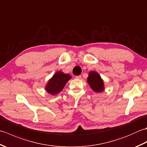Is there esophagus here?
Returning a JSON list of instances; mask_svg holds the SVG:
<instances>
[{"mask_svg":"<svg viewBox=\"0 0 147 147\" xmlns=\"http://www.w3.org/2000/svg\"><path fill=\"white\" fill-rule=\"evenodd\" d=\"M76 79H78V80H80L81 78H82V76H80H80H76Z\"/></svg>","mask_w":147,"mask_h":147,"instance_id":"obj_1","label":"esophagus"}]
</instances>
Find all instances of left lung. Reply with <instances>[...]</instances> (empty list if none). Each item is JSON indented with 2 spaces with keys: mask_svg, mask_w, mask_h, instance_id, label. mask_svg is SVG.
<instances>
[{
  "mask_svg": "<svg viewBox=\"0 0 147 147\" xmlns=\"http://www.w3.org/2000/svg\"><path fill=\"white\" fill-rule=\"evenodd\" d=\"M87 82L90 88L95 92L100 93L105 90L104 80L97 72L94 71H90L87 78Z\"/></svg>",
  "mask_w": 147,
  "mask_h": 147,
  "instance_id": "8db88e82",
  "label": "left lung"
}]
</instances>
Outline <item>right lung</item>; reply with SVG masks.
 I'll list each match as a JSON object with an SVG mask.
<instances>
[{"instance_id":"add662e5","label":"right lung","mask_w":147,"mask_h":147,"mask_svg":"<svg viewBox=\"0 0 147 147\" xmlns=\"http://www.w3.org/2000/svg\"><path fill=\"white\" fill-rule=\"evenodd\" d=\"M71 78L70 74L64 73L62 71L56 72L46 84L45 91L53 96L57 95L63 90L65 84L71 79Z\"/></svg>"}]
</instances>
